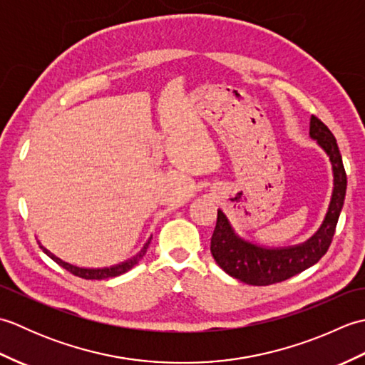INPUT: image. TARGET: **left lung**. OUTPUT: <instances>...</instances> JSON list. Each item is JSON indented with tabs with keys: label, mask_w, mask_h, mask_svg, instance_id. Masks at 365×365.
<instances>
[{
	"label": "left lung",
	"mask_w": 365,
	"mask_h": 365,
	"mask_svg": "<svg viewBox=\"0 0 365 365\" xmlns=\"http://www.w3.org/2000/svg\"><path fill=\"white\" fill-rule=\"evenodd\" d=\"M309 136L328 155L332 168V195L322 226L306 242L293 246L267 247L240 237L224 212L218 210V220L212 235L210 251L216 263L232 277L247 285H269L282 282L315 265L334 237L340 212H342L346 174L334 135L324 123L311 118Z\"/></svg>",
	"instance_id": "obj_1"
}]
</instances>
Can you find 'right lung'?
<instances>
[{"label": "right lung", "instance_id": "1", "mask_svg": "<svg viewBox=\"0 0 365 365\" xmlns=\"http://www.w3.org/2000/svg\"><path fill=\"white\" fill-rule=\"evenodd\" d=\"M150 240H152V237L144 243L143 250L139 251L138 254H135L131 259H128V260H125V262H120V263H115V265H111V267H105V268H84V267H76V265H73V263H68V262H66V260H63V259L56 257V255H54L53 252H50V251L46 250V247H43L41 243H38V246H41V250H42L46 255H48V257H50L51 260L56 262L59 267H63V268H66L67 271H71L72 274L78 276V277H83V279H97V281H100V279H110V277L120 276V274H123V273H127L128 269L133 268V267L136 265V263H138L139 260H141V259L144 257V255H145V251H147V247H149Z\"/></svg>", "mask_w": 365, "mask_h": 365}]
</instances>
